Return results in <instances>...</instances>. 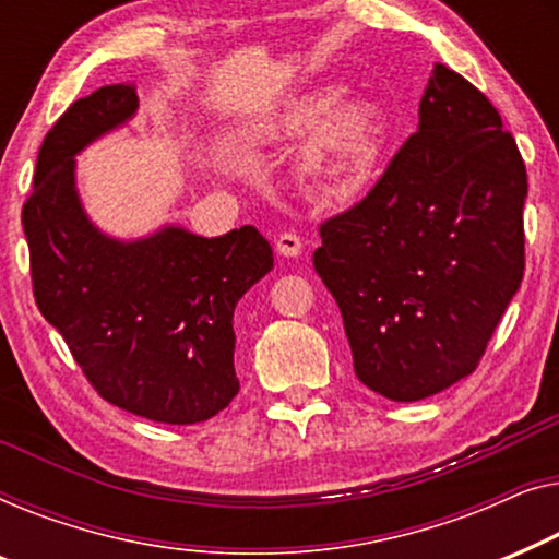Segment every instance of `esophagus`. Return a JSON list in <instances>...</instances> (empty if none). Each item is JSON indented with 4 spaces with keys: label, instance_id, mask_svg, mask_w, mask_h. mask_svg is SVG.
<instances>
[{
    "label": "esophagus",
    "instance_id": "esophagus-1",
    "mask_svg": "<svg viewBox=\"0 0 559 559\" xmlns=\"http://www.w3.org/2000/svg\"><path fill=\"white\" fill-rule=\"evenodd\" d=\"M301 248L304 242L301 238H298L296 233H281L278 240H276V250L283 255V258H296L301 255Z\"/></svg>",
    "mask_w": 559,
    "mask_h": 559
}]
</instances>
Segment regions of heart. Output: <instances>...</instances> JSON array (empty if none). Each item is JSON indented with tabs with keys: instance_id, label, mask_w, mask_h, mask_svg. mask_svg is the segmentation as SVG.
I'll return each mask as SVG.
<instances>
[{
	"instance_id": "obj_1",
	"label": "heart",
	"mask_w": 559,
	"mask_h": 559,
	"mask_svg": "<svg viewBox=\"0 0 559 559\" xmlns=\"http://www.w3.org/2000/svg\"><path fill=\"white\" fill-rule=\"evenodd\" d=\"M310 136L296 156L301 190L317 202H347L365 190L382 152L384 108L367 96L344 98L342 83H326L288 98L255 129L263 144Z\"/></svg>"
}]
</instances>
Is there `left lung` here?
<instances>
[{"label": "left lung", "instance_id": "1", "mask_svg": "<svg viewBox=\"0 0 559 559\" xmlns=\"http://www.w3.org/2000/svg\"><path fill=\"white\" fill-rule=\"evenodd\" d=\"M418 131L355 207L319 227L361 384L415 403L474 372L524 276L526 169L481 91L436 66Z\"/></svg>", "mask_w": 559, "mask_h": 559}]
</instances>
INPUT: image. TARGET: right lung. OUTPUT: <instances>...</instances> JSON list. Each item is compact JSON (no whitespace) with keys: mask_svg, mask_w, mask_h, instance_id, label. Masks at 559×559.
I'll return each instance as SVG.
<instances>
[{"mask_svg":"<svg viewBox=\"0 0 559 559\" xmlns=\"http://www.w3.org/2000/svg\"><path fill=\"white\" fill-rule=\"evenodd\" d=\"M131 85L75 100L47 133L22 207L37 309L98 395L126 413L192 426L238 395L235 306L273 269L253 225L202 238L164 225L133 240L85 212L75 156L136 116Z\"/></svg>","mask_w":559,"mask_h":559,"instance_id":"add662e5","label":"right lung"}]
</instances>
